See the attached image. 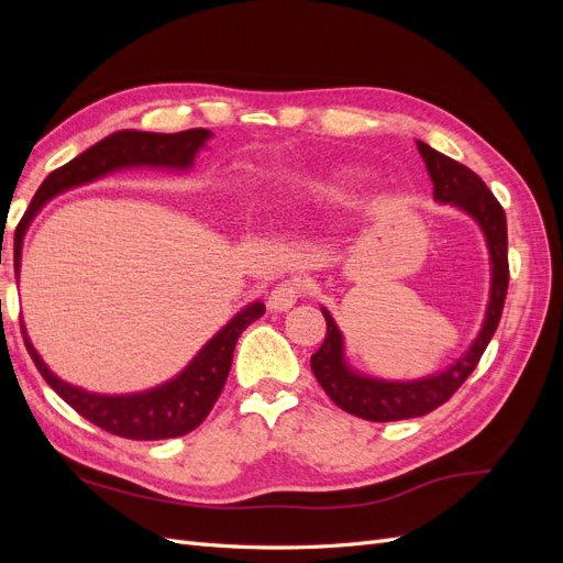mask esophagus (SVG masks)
Here are the masks:
<instances>
[{
	"mask_svg": "<svg viewBox=\"0 0 563 563\" xmlns=\"http://www.w3.org/2000/svg\"><path fill=\"white\" fill-rule=\"evenodd\" d=\"M302 294V286L298 284V279H286L282 284H277L275 288H272V294L267 298V308L272 312H286L291 310L294 305L298 302Z\"/></svg>",
	"mask_w": 563,
	"mask_h": 563,
	"instance_id": "esophagus-1",
	"label": "esophagus"
}]
</instances>
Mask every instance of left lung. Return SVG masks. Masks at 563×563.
Masks as SVG:
<instances>
[{"label": "left lung", "mask_w": 563, "mask_h": 563, "mask_svg": "<svg viewBox=\"0 0 563 563\" xmlns=\"http://www.w3.org/2000/svg\"><path fill=\"white\" fill-rule=\"evenodd\" d=\"M416 145L432 178L434 199L439 203H451V207L465 211L482 228L490 261V294L482 331L472 340L465 354L457 356L444 371L418 380H383L354 371L345 360L343 333H340L331 312L321 308V314L327 319V338H323L321 347L310 360L314 378L331 397V401L343 408V411L373 422L420 418L449 401L453 391L467 380L470 373L479 364L486 345L498 329L507 296V220L498 199L493 197L486 183L470 172L465 164L441 155V152L422 141H416Z\"/></svg>", "instance_id": "8db88e82"}]
</instances>
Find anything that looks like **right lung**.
<instances>
[{
  "mask_svg": "<svg viewBox=\"0 0 563 563\" xmlns=\"http://www.w3.org/2000/svg\"><path fill=\"white\" fill-rule=\"evenodd\" d=\"M211 139L209 129H190L180 133H147V131H114L108 139L84 150L73 162L56 168L40 185L37 195L32 197L30 209L15 228V277L21 272V249L23 236L32 220L42 211L48 199L73 190V187L93 183L119 168L131 166H155L174 168V172H187L192 168L197 152ZM265 314V305L255 300L242 312H236L223 329H220L207 345H203L195 360L187 364L176 378L162 383L145 391L133 395H96L81 387L60 380L51 371L37 350L32 347L23 327L25 347L32 362L40 368L42 378L56 389V395L70 404L75 411L98 424L100 430L110 434L135 439V441H157L172 439L192 432L209 416L220 391L225 387L228 373L232 366V354L236 338L242 331Z\"/></svg>",
  "mask_w": 563,
  "mask_h": 563,
  "instance_id": "1",
  "label": "right lung"
}]
</instances>
